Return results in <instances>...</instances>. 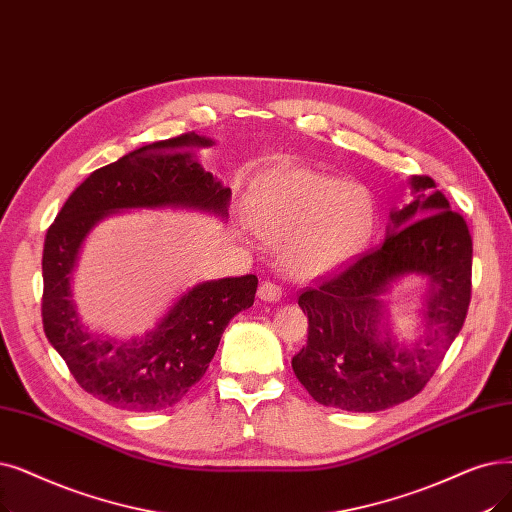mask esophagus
I'll use <instances>...</instances> for the list:
<instances>
[{
  "label": "esophagus",
  "instance_id": "obj_1",
  "mask_svg": "<svg viewBox=\"0 0 512 512\" xmlns=\"http://www.w3.org/2000/svg\"><path fill=\"white\" fill-rule=\"evenodd\" d=\"M261 301H268V303H276L282 299V288L276 282L265 280L259 284V291H257Z\"/></svg>",
  "mask_w": 512,
  "mask_h": 512
}]
</instances>
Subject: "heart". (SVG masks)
<instances>
[{
    "mask_svg": "<svg viewBox=\"0 0 512 512\" xmlns=\"http://www.w3.org/2000/svg\"><path fill=\"white\" fill-rule=\"evenodd\" d=\"M251 226L280 244L288 274L316 278L335 272L358 255L376 224L370 190L314 169L268 173L247 198Z\"/></svg>",
    "mask_w": 512,
    "mask_h": 512,
    "instance_id": "1",
    "label": "heart"
}]
</instances>
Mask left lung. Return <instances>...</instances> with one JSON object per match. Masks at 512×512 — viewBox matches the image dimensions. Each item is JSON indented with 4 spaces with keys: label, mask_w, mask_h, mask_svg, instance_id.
<instances>
[{
    "label": "left lung",
    "mask_w": 512,
    "mask_h": 512,
    "mask_svg": "<svg viewBox=\"0 0 512 512\" xmlns=\"http://www.w3.org/2000/svg\"><path fill=\"white\" fill-rule=\"evenodd\" d=\"M410 190V203L389 213L379 249L299 295L309 328L291 364L322 406L381 412L406 402L429 383L464 324L473 265L469 228L431 177L414 175ZM410 275L428 280L423 330L412 344H399L384 295Z\"/></svg>",
    "instance_id": "left-lung-1"
}]
</instances>
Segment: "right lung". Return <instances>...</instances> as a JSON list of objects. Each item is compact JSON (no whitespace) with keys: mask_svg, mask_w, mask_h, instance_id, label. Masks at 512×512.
<instances>
[{"mask_svg":"<svg viewBox=\"0 0 512 512\" xmlns=\"http://www.w3.org/2000/svg\"><path fill=\"white\" fill-rule=\"evenodd\" d=\"M215 142L196 133L154 142L96 169L69 196L43 244V330L75 381L108 406L165 410L203 379L228 322L249 309L257 276L198 282L152 330L131 341L85 326L71 280L85 238L110 215L131 209H192L228 217L232 192L196 161Z\"/></svg>","mask_w":512,"mask_h":512,"instance_id":"obj_1","label":"right lung"}]
</instances>
